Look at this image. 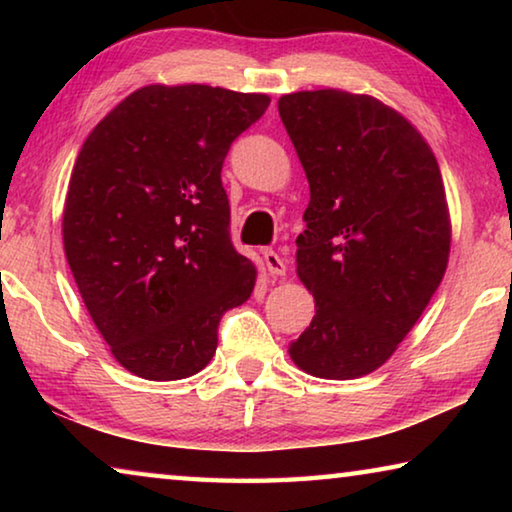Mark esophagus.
Wrapping results in <instances>:
<instances>
[{
	"instance_id": "1",
	"label": "esophagus",
	"mask_w": 512,
	"mask_h": 512,
	"mask_svg": "<svg viewBox=\"0 0 512 512\" xmlns=\"http://www.w3.org/2000/svg\"><path fill=\"white\" fill-rule=\"evenodd\" d=\"M264 262H266L268 273H271L273 277L287 275V262H284V259L277 253H273V250H264Z\"/></svg>"
}]
</instances>
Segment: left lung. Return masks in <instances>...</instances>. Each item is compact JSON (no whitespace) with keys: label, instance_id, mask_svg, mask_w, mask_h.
<instances>
[{"label":"left lung","instance_id":"8db88e82","mask_svg":"<svg viewBox=\"0 0 512 512\" xmlns=\"http://www.w3.org/2000/svg\"><path fill=\"white\" fill-rule=\"evenodd\" d=\"M309 180L300 282L316 314L291 361L320 379H357L391 359L447 271L452 219L436 155L370 94L305 90L277 101Z\"/></svg>","mask_w":512,"mask_h":512}]
</instances>
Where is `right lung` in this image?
<instances>
[{
  "instance_id": "right-lung-1",
  "label": "right lung",
  "mask_w": 512,
  "mask_h": 512,
  "mask_svg": "<svg viewBox=\"0 0 512 512\" xmlns=\"http://www.w3.org/2000/svg\"><path fill=\"white\" fill-rule=\"evenodd\" d=\"M268 94L144 85L83 142L69 178L63 246L112 357L151 381L201 372L225 311L257 266L230 244L221 167Z\"/></svg>"
}]
</instances>
